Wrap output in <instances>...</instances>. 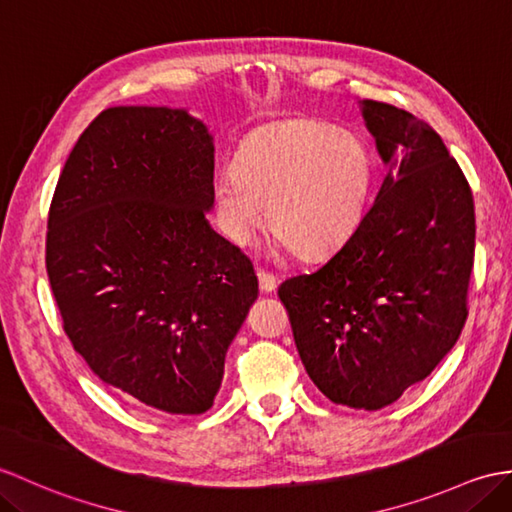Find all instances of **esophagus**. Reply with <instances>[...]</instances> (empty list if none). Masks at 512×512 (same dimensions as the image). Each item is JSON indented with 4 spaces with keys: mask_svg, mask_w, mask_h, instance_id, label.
Masks as SVG:
<instances>
[{
    "mask_svg": "<svg viewBox=\"0 0 512 512\" xmlns=\"http://www.w3.org/2000/svg\"><path fill=\"white\" fill-rule=\"evenodd\" d=\"M257 279H259V290L261 292H272L279 285V279L272 275L268 270H257Z\"/></svg>",
    "mask_w": 512,
    "mask_h": 512,
    "instance_id": "obj_1",
    "label": "esophagus"
}]
</instances>
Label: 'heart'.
Segmentation results:
<instances>
[{
  "mask_svg": "<svg viewBox=\"0 0 512 512\" xmlns=\"http://www.w3.org/2000/svg\"><path fill=\"white\" fill-rule=\"evenodd\" d=\"M373 170L371 150L351 130L314 117L266 124L218 176L220 227L235 244H248L270 220L292 255L323 257L360 224Z\"/></svg>",
  "mask_w": 512,
  "mask_h": 512,
  "instance_id": "1",
  "label": "heart"
}]
</instances>
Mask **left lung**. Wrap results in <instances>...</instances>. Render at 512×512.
<instances>
[{
	"mask_svg": "<svg viewBox=\"0 0 512 512\" xmlns=\"http://www.w3.org/2000/svg\"><path fill=\"white\" fill-rule=\"evenodd\" d=\"M362 115L384 183L347 242L310 275L285 279L279 299L318 390L379 410L423 382L465 327L475 211L430 124L375 100Z\"/></svg>",
	"mask_w": 512,
	"mask_h": 512,
	"instance_id": "left-lung-1",
	"label": "left lung"
}]
</instances>
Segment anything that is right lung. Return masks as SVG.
I'll return each instance as SVG.
<instances>
[{
	"instance_id": "add662e5",
	"label": "right lung",
	"mask_w": 512,
	"mask_h": 512,
	"mask_svg": "<svg viewBox=\"0 0 512 512\" xmlns=\"http://www.w3.org/2000/svg\"><path fill=\"white\" fill-rule=\"evenodd\" d=\"M213 139L187 111L113 106L80 135L47 216L45 268L74 349L106 386L165 414L213 406L259 294L209 227Z\"/></svg>"
}]
</instances>
